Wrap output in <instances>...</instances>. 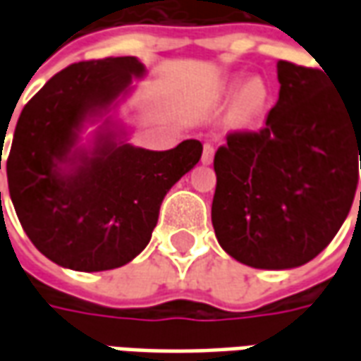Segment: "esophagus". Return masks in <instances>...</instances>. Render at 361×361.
Segmentation results:
<instances>
[{
	"mask_svg": "<svg viewBox=\"0 0 361 361\" xmlns=\"http://www.w3.org/2000/svg\"><path fill=\"white\" fill-rule=\"evenodd\" d=\"M212 158H214V147H212L211 142H204L203 157H201V160H203V164H211Z\"/></svg>",
	"mask_w": 361,
	"mask_h": 361,
	"instance_id": "esophagus-1",
	"label": "esophagus"
}]
</instances>
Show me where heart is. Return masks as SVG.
I'll return each mask as SVG.
<instances>
[{
	"label": "heart",
	"instance_id": "heart-1",
	"mask_svg": "<svg viewBox=\"0 0 361 361\" xmlns=\"http://www.w3.org/2000/svg\"><path fill=\"white\" fill-rule=\"evenodd\" d=\"M263 102H265V89L253 81L242 90V94L238 98V111L243 118H251L261 110Z\"/></svg>",
	"mask_w": 361,
	"mask_h": 361
}]
</instances>
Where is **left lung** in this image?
<instances>
[{
	"instance_id": "8db88e82",
	"label": "left lung",
	"mask_w": 361,
	"mask_h": 361,
	"mask_svg": "<svg viewBox=\"0 0 361 361\" xmlns=\"http://www.w3.org/2000/svg\"><path fill=\"white\" fill-rule=\"evenodd\" d=\"M276 69L279 100L265 126L228 133L214 154V234L255 269L317 257L348 216L361 170V106L321 69L284 59Z\"/></svg>"
}]
</instances>
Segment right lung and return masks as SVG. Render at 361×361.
Listing matches in <instances>:
<instances>
[{
	"label": "right lung",
	"mask_w": 361,
	"mask_h": 361,
	"mask_svg": "<svg viewBox=\"0 0 361 361\" xmlns=\"http://www.w3.org/2000/svg\"><path fill=\"white\" fill-rule=\"evenodd\" d=\"M142 71L133 56L71 63L20 111L7 157L9 195L28 240L66 269L110 271L137 257L168 189L201 158L197 139L147 150L102 137L90 154L73 150L82 121ZM61 164L78 166L63 174Z\"/></svg>",
	"instance_id": "right-lung-1"
}]
</instances>
